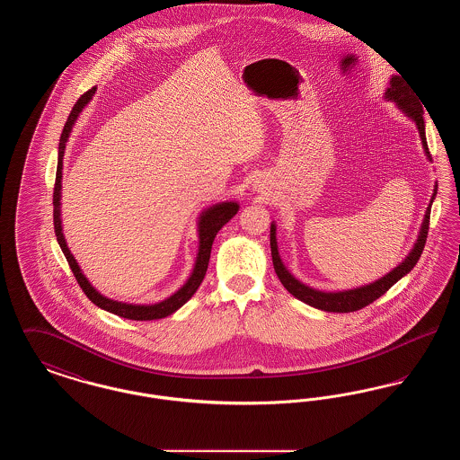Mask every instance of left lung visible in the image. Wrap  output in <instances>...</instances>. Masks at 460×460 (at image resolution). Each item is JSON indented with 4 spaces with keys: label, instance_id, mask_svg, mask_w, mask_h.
Masks as SVG:
<instances>
[{
    "label": "left lung",
    "instance_id": "obj_1",
    "mask_svg": "<svg viewBox=\"0 0 460 460\" xmlns=\"http://www.w3.org/2000/svg\"><path fill=\"white\" fill-rule=\"evenodd\" d=\"M385 100L394 102L398 109L402 110V113H405L414 124H416L417 131L422 141V148L424 154L431 160V155L428 150V143H426V128H424V110L420 107L419 100L414 96L412 89L409 88L403 81V77L400 75H392L390 79V88L385 91ZM438 184H435L433 190V197L426 208L424 219L420 224V231L417 234V241L414 243V248L409 252V255L394 267V270H390L386 276L379 278L377 281L369 283V285L358 286L353 289H343V291H321L315 288L304 285L302 281H298L281 261L279 250H278V240H276V224H270V253H272V263H274V270L279 278V281L283 283L286 289L298 298L300 302H304L306 305L324 310V312H355L360 310L364 306L369 305L374 300H377L381 295H385L392 286L400 281L403 276H407L414 267L417 261L424 250L426 238H428V229H429V214H431V205L433 199L437 197Z\"/></svg>",
    "mask_w": 460,
    "mask_h": 460
}]
</instances>
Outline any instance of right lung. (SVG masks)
Listing matches in <instances>:
<instances>
[{"label": "right lung", "mask_w": 460, "mask_h": 460, "mask_svg": "<svg viewBox=\"0 0 460 460\" xmlns=\"http://www.w3.org/2000/svg\"><path fill=\"white\" fill-rule=\"evenodd\" d=\"M96 88H91L86 91L77 103L74 105V109L70 111L68 119H66L64 131L60 136V145H58V167H57V179H55V191H53V224H55V234H57V241L66 255V262L70 265L75 279L79 286L83 288V291L86 293L89 300L94 305L111 312L119 317L124 319H131V321H155V319H164L171 314H174L175 310H179L181 306L184 305L195 293L198 288L201 285L207 269H208V261H210V252H212V243L216 240L220 227L224 224H227L229 220L233 219L238 210L240 205L236 201H220L216 203L208 208H205L199 217H198V253L197 261L193 265V270L188 278V281L181 286L174 295H171L169 298L156 302L152 305H137V304H126V302H117L111 300L109 296L102 295L94 286L91 285L88 278L83 274L79 263L75 261V257L70 253L68 246H66V236H64V227H62V212H60V199H62V169H64V155H66V145L68 141V136L72 132V128L79 117V113L84 110V107L91 102V98L94 96Z\"/></svg>", "instance_id": "obj_1"}]
</instances>
